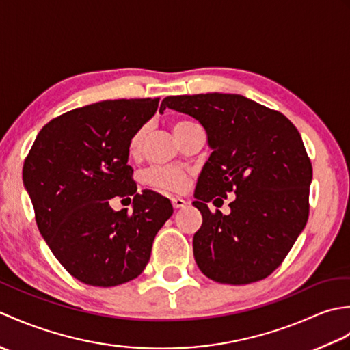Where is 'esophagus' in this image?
I'll return each instance as SVG.
<instances>
[{
	"label": "esophagus",
	"instance_id": "esophagus-1",
	"mask_svg": "<svg viewBox=\"0 0 350 350\" xmlns=\"http://www.w3.org/2000/svg\"><path fill=\"white\" fill-rule=\"evenodd\" d=\"M171 203H173L174 209H180V207H185L188 204L187 200H183L182 197H173V198H171Z\"/></svg>",
	"mask_w": 350,
	"mask_h": 350
}]
</instances>
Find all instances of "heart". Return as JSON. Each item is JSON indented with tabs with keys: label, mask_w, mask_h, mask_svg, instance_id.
<instances>
[{
	"label": "heart",
	"mask_w": 350,
	"mask_h": 350,
	"mask_svg": "<svg viewBox=\"0 0 350 350\" xmlns=\"http://www.w3.org/2000/svg\"><path fill=\"white\" fill-rule=\"evenodd\" d=\"M192 124H196V123L187 122V120H179V122L173 123L174 135L179 137L185 129L189 128V126H192ZM144 135H146L144 128H141L135 132V135L132 137L131 143H129L131 153H137L139 150L141 144H143ZM146 182L148 185H152V187L163 189V191L179 192V191H183L185 188H187L188 173L183 168H179V167H153L150 170H147Z\"/></svg>",
	"instance_id": "heart-1"
}]
</instances>
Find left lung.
<instances>
[{
  "label": "left lung",
  "instance_id": "left-lung-1",
  "mask_svg": "<svg viewBox=\"0 0 350 350\" xmlns=\"http://www.w3.org/2000/svg\"><path fill=\"white\" fill-rule=\"evenodd\" d=\"M165 108L202 123L212 148L192 203L203 224L192 239L206 277L250 284L271 275L288 254L308 219L313 168L298 129L286 116L241 94L168 96ZM233 191L230 213L206 203Z\"/></svg>",
  "mask_w": 350,
  "mask_h": 350
}]
</instances>
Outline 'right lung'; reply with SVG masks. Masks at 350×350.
Segmentation results:
<instances>
[{
	"mask_svg": "<svg viewBox=\"0 0 350 350\" xmlns=\"http://www.w3.org/2000/svg\"><path fill=\"white\" fill-rule=\"evenodd\" d=\"M159 99H118L72 109L44 124L22 180L52 254L77 280L113 287L144 271L156 233L173 215L158 192H137L129 143ZM134 197L133 212L109 206ZM131 200V198H129Z\"/></svg>",
	"mask_w": 350,
	"mask_h": 350,
	"instance_id": "right-lung-1",
	"label": "right lung"
}]
</instances>
